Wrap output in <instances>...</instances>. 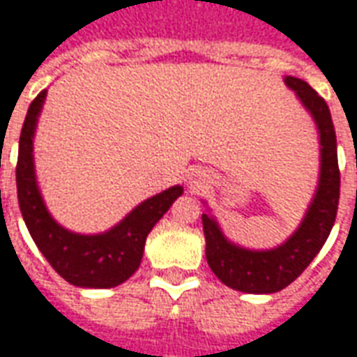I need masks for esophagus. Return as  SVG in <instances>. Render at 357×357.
Masks as SVG:
<instances>
[{
    "mask_svg": "<svg viewBox=\"0 0 357 357\" xmlns=\"http://www.w3.org/2000/svg\"><path fill=\"white\" fill-rule=\"evenodd\" d=\"M207 183H209V174H206L204 171H192L190 186H194V188H202V186Z\"/></svg>",
    "mask_w": 357,
    "mask_h": 357,
    "instance_id": "obj_1",
    "label": "esophagus"
}]
</instances>
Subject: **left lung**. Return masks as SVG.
Wrapping results in <instances>:
<instances>
[{
    "mask_svg": "<svg viewBox=\"0 0 357 357\" xmlns=\"http://www.w3.org/2000/svg\"><path fill=\"white\" fill-rule=\"evenodd\" d=\"M284 82L312 113L319 130V183L300 227L273 250H248L227 238L211 215H202L207 265L227 287L248 294L279 292L304 273L331 234L340 198L336 134L327 102L302 78L284 77Z\"/></svg>",
    "mask_w": 357,
    "mask_h": 357,
    "instance_id": "8db88e82",
    "label": "left lung"
}]
</instances>
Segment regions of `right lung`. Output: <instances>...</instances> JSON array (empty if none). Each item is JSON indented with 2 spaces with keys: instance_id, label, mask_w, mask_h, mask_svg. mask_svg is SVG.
Wrapping results in <instances>:
<instances>
[{
  "instance_id": "obj_1",
  "label": "right lung",
  "mask_w": 357,
  "mask_h": 357,
  "mask_svg": "<svg viewBox=\"0 0 357 357\" xmlns=\"http://www.w3.org/2000/svg\"><path fill=\"white\" fill-rule=\"evenodd\" d=\"M45 93L47 90H42L30 103L19 140L17 196L22 219L38 250L67 282L80 288L117 287L140 267L148 234L183 194V186H171L148 198L109 231L100 234L67 231L47 211L34 173L32 140Z\"/></svg>"
}]
</instances>
